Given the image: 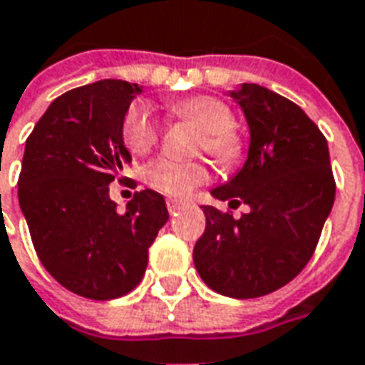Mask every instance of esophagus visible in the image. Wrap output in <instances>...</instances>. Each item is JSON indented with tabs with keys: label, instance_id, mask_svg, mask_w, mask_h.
I'll return each instance as SVG.
<instances>
[{
	"label": "esophagus",
	"instance_id": "34e87169",
	"mask_svg": "<svg viewBox=\"0 0 365 365\" xmlns=\"http://www.w3.org/2000/svg\"><path fill=\"white\" fill-rule=\"evenodd\" d=\"M182 206H185V202H182V200H177V198H169V200H167V208H169L170 214H175L177 210H180Z\"/></svg>",
	"mask_w": 365,
	"mask_h": 365
}]
</instances>
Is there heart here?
<instances>
[{"instance_id":"1","label":"heart","mask_w":365,"mask_h":365,"mask_svg":"<svg viewBox=\"0 0 365 365\" xmlns=\"http://www.w3.org/2000/svg\"><path fill=\"white\" fill-rule=\"evenodd\" d=\"M175 120L192 123L200 129L196 147L214 157L218 163H232L244 151V139L234 128V113L230 106L216 96H195L177 100L167 106ZM121 139L131 153H145L159 139V123L143 102L128 108L121 121ZM145 180L157 190L173 196H185L192 188L208 180L210 173L202 161H177L157 157L143 169Z\"/></svg>"}]
</instances>
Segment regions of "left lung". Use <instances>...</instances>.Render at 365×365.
I'll return each instance as SVG.
<instances>
[{
  "label": "left lung",
  "mask_w": 365,
  "mask_h": 365,
  "mask_svg": "<svg viewBox=\"0 0 365 365\" xmlns=\"http://www.w3.org/2000/svg\"><path fill=\"white\" fill-rule=\"evenodd\" d=\"M250 125V153L236 177L212 195L230 210L202 206L196 271L212 291L255 299L293 281L317 250L336 182L327 137L299 106L257 84L232 92Z\"/></svg>",
  "instance_id": "1"
}]
</instances>
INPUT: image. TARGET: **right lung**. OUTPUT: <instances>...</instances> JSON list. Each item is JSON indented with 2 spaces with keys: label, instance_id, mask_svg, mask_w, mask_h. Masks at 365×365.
<instances>
[{
  "label": "right lung",
  "instance_id": "obj_1",
  "mask_svg": "<svg viewBox=\"0 0 365 365\" xmlns=\"http://www.w3.org/2000/svg\"><path fill=\"white\" fill-rule=\"evenodd\" d=\"M139 92L125 80L68 90L25 143L19 204L35 252L64 289L92 301L139 285L149 247L169 220L165 198L151 188L135 192L123 214L110 200V182L131 161L121 121Z\"/></svg>",
  "mask_w": 365,
  "mask_h": 365
}]
</instances>
